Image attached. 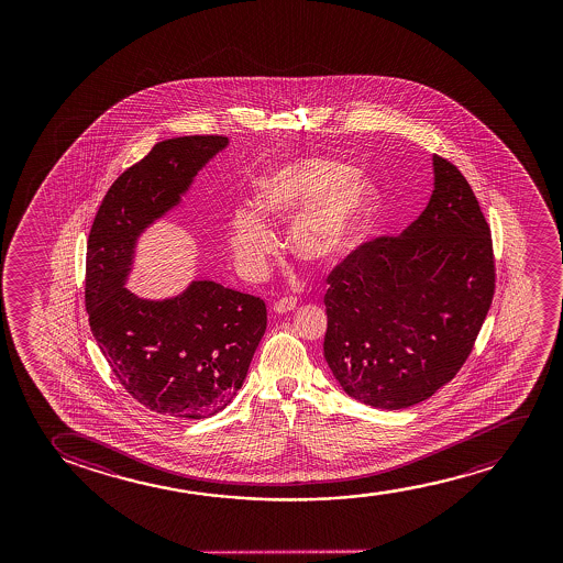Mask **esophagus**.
I'll list each match as a JSON object with an SVG mask.
<instances>
[{"mask_svg":"<svg viewBox=\"0 0 563 563\" xmlns=\"http://www.w3.org/2000/svg\"><path fill=\"white\" fill-rule=\"evenodd\" d=\"M296 308V300L294 298H280V300L273 306V309L277 311V313H288V311H292Z\"/></svg>","mask_w":563,"mask_h":563,"instance_id":"esophagus-1","label":"esophagus"}]
</instances>
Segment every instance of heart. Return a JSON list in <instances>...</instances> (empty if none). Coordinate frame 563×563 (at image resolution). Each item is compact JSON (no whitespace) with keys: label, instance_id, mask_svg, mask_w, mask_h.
I'll return each instance as SVG.
<instances>
[{"label":"heart","instance_id":"b5f03b06","mask_svg":"<svg viewBox=\"0 0 563 563\" xmlns=\"http://www.w3.org/2000/svg\"><path fill=\"white\" fill-rule=\"evenodd\" d=\"M255 203L262 217L252 209H239L232 217L231 247L239 269L262 278L277 252V236L263 217L286 223L298 216L290 232L294 255L311 265H329L369 229L378 190L346 163L301 157L267 170L257 180Z\"/></svg>","mask_w":563,"mask_h":563}]
</instances>
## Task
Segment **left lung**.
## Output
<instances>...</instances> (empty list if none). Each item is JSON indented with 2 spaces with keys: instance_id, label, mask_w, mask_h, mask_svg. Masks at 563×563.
I'll use <instances>...</instances> for the list:
<instances>
[{
  "instance_id": "1",
  "label": "left lung",
  "mask_w": 563,
  "mask_h": 563,
  "mask_svg": "<svg viewBox=\"0 0 563 563\" xmlns=\"http://www.w3.org/2000/svg\"><path fill=\"white\" fill-rule=\"evenodd\" d=\"M432 162L423 213L401 234L365 240L327 275L324 360L373 408H409L450 383L493 303L490 227L462 170Z\"/></svg>"
}]
</instances>
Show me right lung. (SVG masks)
I'll return each mask as SVG.
<instances>
[{"label": "right lung", "mask_w": 563, "mask_h": 563, "mask_svg": "<svg viewBox=\"0 0 563 563\" xmlns=\"http://www.w3.org/2000/svg\"><path fill=\"white\" fill-rule=\"evenodd\" d=\"M217 134L157 142L111 185L86 246L85 301L93 339L117 380L162 416L203 419L231 404L267 327L265 301L213 280L173 300L147 301L124 288L142 229L178 203Z\"/></svg>", "instance_id": "1"}]
</instances>
